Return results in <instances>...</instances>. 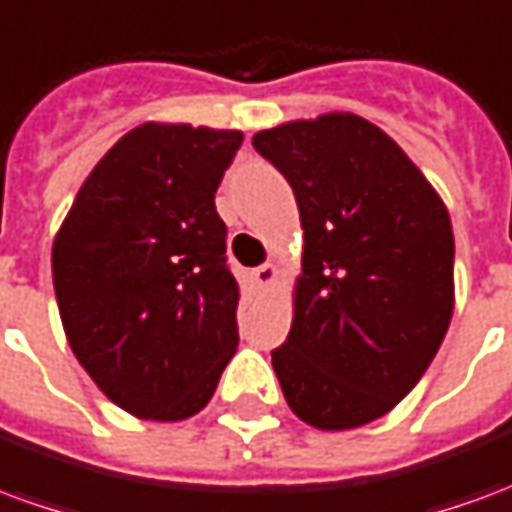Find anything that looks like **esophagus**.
<instances>
[{
  "label": "esophagus",
  "mask_w": 512,
  "mask_h": 512,
  "mask_svg": "<svg viewBox=\"0 0 512 512\" xmlns=\"http://www.w3.org/2000/svg\"><path fill=\"white\" fill-rule=\"evenodd\" d=\"M252 277H255L257 288H271V285L277 282L279 268L274 266V263H263V266L252 271Z\"/></svg>",
  "instance_id": "1"
}]
</instances>
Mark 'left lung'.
Wrapping results in <instances>:
<instances>
[{"mask_svg": "<svg viewBox=\"0 0 512 512\" xmlns=\"http://www.w3.org/2000/svg\"><path fill=\"white\" fill-rule=\"evenodd\" d=\"M288 178L304 252L288 340L271 365L318 430L384 417L417 386L455 307L447 205L395 139L351 112L257 131Z\"/></svg>", "mask_w": 512, "mask_h": 512, "instance_id": "1", "label": "left lung"}]
</instances>
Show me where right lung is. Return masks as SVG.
Segmentation results:
<instances>
[{"mask_svg":"<svg viewBox=\"0 0 512 512\" xmlns=\"http://www.w3.org/2000/svg\"><path fill=\"white\" fill-rule=\"evenodd\" d=\"M244 134L147 120L87 175L51 246L62 329L115 406L180 422L238 348L216 189Z\"/></svg>","mask_w":512,"mask_h":512,"instance_id":"add662e5","label":"right lung"}]
</instances>
